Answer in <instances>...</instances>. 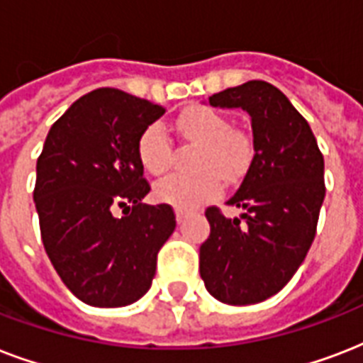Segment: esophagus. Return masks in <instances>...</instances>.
Returning <instances> with one entry per match:
<instances>
[{"label":"esophagus","instance_id":"34e87169","mask_svg":"<svg viewBox=\"0 0 363 363\" xmlns=\"http://www.w3.org/2000/svg\"><path fill=\"white\" fill-rule=\"evenodd\" d=\"M186 215H188V211L179 209V207H177V209H175V216H177V222H179V224H181V222H184Z\"/></svg>","mask_w":363,"mask_h":363}]
</instances>
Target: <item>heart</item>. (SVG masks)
Segmentation results:
<instances>
[{"instance_id": "b5f03b06", "label": "heart", "mask_w": 363, "mask_h": 363, "mask_svg": "<svg viewBox=\"0 0 363 363\" xmlns=\"http://www.w3.org/2000/svg\"><path fill=\"white\" fill-rule=\"evenodd\" d=\"M182 137L199 141L194 156V173H173L160 179L154 194L160 201L179 209H194L216 198L224 190L226 179L235 181L245 175L254 158L252 135L247 130L233 128L224 113L192 105L177 118ZM137 156L148 173L162 175L169 169L173 145L162 122L148 124L137 141Z\"/></svg>"}]
</instances>
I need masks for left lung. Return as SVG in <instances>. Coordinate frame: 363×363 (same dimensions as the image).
Instances as JSON below:
<instances>
[{"label":"left lung","instance_id":"8db88e82","mask_svg":"<svg viewBox=\"0 0 363 363\" xmlns=\"http://www.w3.org/2000/svg\"><path fill=\"white\" fill-rule=\"evenodd\" d=\"M209 104L250 115L254 158L228 199L245 209L241 218L205 211L211 235L199 247V275L222 303H259L284 288L313 245L326 194L324 156L309 122L269 82L228 88Z\"/></svg>","mask_w":363,"mask_h":363}]
</instances>
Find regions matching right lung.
<instances>
[{
    "label": "right lung",
    "mask_w": 363,
    "mask_h": 363,
    "mask_svg": "<svg viewBox=\"0 0 363 363\" xmlns=\"http://www.w3.org/2000/svg\"><path fill=\"white\" fill-rule=\"evenodd\" d=\"M162 105L116 88L82 96L54 122L33 188L41 239L54 269L92 307H124L152 284L160 248L177 226L171 205H147L137 156ZM116 206L125 216L116 219Z\"/></svg>",
    "instance_id": "add662e5"
}]
</instances>
